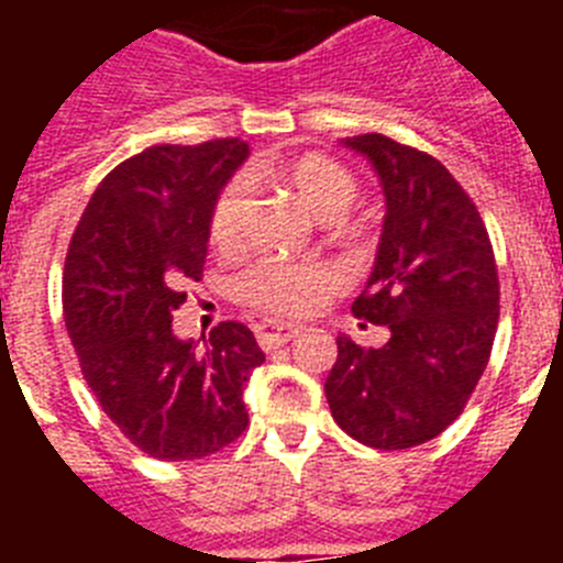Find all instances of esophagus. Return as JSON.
Here are the masks:
<instances>
[{
    "mask_svg": "<svg viewBox=\"0 0 563 563\" xmlns=\"http://www.w3.org/2000/svg\"><path fill=\"white\" fill-rule=\"evenodd\" d=\"M298 332H301L298 324H273V321H267V324L256 327V338L265 350H273V346H282V343L292 341Z\"/></svg>",
    "mask_w": 563,
    "mask_h": 563,
    "instance_id": "obj_1",
    "label": "esophagus"
}]
</instances>
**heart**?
<instances>
[{
	"mask_svg": "<svg viewBox=\"0 0 563 563\" xmlns=\"http://www.w3.org/2000/svg\"><path fill=\"white\" fill-rule=\"evenodd\" d=\"M256 174H271L321 222H341L361 194L355 174L324 154H301L276 168H247V177ZM245 211L247 186L242 177H233L220 188L208 213V242L217 251H233L239 245ZM330 278V267L318 262H258L239 276L236 290L247 305L267 316H296L316 301Z\"/></svg>",
	"mask_w": 563,
	"mask_h": 563,
	"instance_id": "1",
	"label": "heart"
}]
</instances>
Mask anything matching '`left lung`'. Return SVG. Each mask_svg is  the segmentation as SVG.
Returning <instances> with one entry per match:
<instances>
[{"mask_svg":"<svg viewBox=\"0 0 563 563\" xmlns=\"http://www.w3.org/2000/svg\"><path fill=\"white\" fill-rule=\"evenodd\" d=\"M343 146L372 163L386 197L375 267L352 312L361 327H386L389 341L363 350L338 335L327 402L352 440L415 449L462 415L494 350V247L474 200L437 157L377 132Z\"/></svg>","mask_w":563,"mask_h":563,"instance_id":"obj_1","label":"left lung"}]
</instances>
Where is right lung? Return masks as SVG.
Returning <instances> with one entry per match:
<instances>
[{"label": "right lung", "instance_id": "add662e5", "mask_svg": "<svg viewBox=\"0 0 563 563\" xmlns=\"http://www.w3.org/2000/svg\"><path fill=\"white\" fill-rule=\"evenodd\" d=\"M247 143L148 146L101 180L69 239L62 301L84 380L103 415L154 460H200L247 429L245 383L265 352L239 321L206 346L174 335L200 282L208 213Z\"/></svg>", "mask_w": 563, "mask_h": 563}]
</instances>
